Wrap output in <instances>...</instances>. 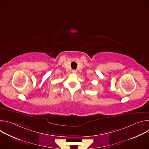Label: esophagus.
Listing matches in <instances>:
<instances>
[{"label":"esophagus","instance_id":"obj_1","mask_svg":"<svg viewBox=\"0 0 149 149\" xmlns=\"http://www.w3.org/2000/svg\"><path fill=\"white\" fill-rule=\"evenodd\" d=\"M72 73H74V74H76L77 73V70H73L72 71Z\"/></svg>","mask_w":149,"mask_h":149}]
</instances>
